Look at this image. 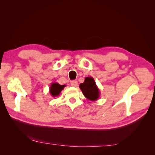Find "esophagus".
I'll list each match as a JSON object with an SVG mask.
<instances>
[{
    "mask_svg": "<svg viewBox=\"0 0 155 155\" xmlns=\"http://www.w3.org/2000/svg\"><path fill=\"white\" fill-rule=\"evenodd\" d=\"M71 85L72 87H77L78 86V82L77 81H72L71 82Z\"/></svg>",
    "mask_w": 155,
    "mask_h": 155,
    "instance_id": "1",
    "label": "esophagus"
}]
</instances>
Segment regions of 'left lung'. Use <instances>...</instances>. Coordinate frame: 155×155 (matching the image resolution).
Here are the masks:
<instances>
[{"label":"left lung","instance_id":"8db88e82","mask_svg":"<svg viewBox=\"0 0 155 155\" xmlns=\"http://www.w3.org/2000/svg\"><path fill=\"white\" fill-rule=\"evenodd\" d=\"M79 87L84 96L91 101H97L101 95L98 86L96 85L94 78L91 77H86L85 81L79 85Z\"/></svg>","mask_w":155,"mask_h":155}]
</instances>
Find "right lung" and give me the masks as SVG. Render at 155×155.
I'll list each match as a JSON object with an SVG mask.
<instances>
[{
  "label": "right lung",
  "instance_id": "1",
  "mask_svg": "<svg viewBox=\"0 0 155 155\" xmlns=\"http://www.w3.org/2000/svg\"><path fill=\"white\" fill-rule=\"evenodd\" d=\"M65 87V85H59L58 83H52L50 86V94L52 97L58 96Z\"/></svg>",
  "mask_w": 155,
  "mask_h": 155
}]
</instances>
